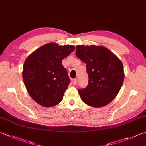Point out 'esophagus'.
I'll return each mask as SVG.
<instances>
[{
	"label": "esophagus",
	"mask_w": 146,
	"mask_h": 146,
	"mask_svg": "<svg viewBox=\"0 0 146 146\" xmlns=\"http://www.w3.org/2000/svg\"><path fill=\"white\" fill-rule=\"evenodd\" d=\"M72 83H73V84H74V85H76V84H77V83H78V80H77L76 79H73V81H72Z\"/></svg>",
	"instance_id": "1"
}]
</instances>
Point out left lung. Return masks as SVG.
<instances>
[{
    "instance_id": "1",
    "label": "left lung",
    "mask_w": 146,
    "mask_h": 146,
    "mask_svg": "<svg viewBox=\"0 0 146 146\" xmlns=\"http://www.w3.org/2000/svg\"><path fill=\"white\" fill-rule=\"evenodd\" d=\"M76 56L86 64L88 84L79 89L81 100L93 107H104L114 100L124 81L121 60L104 46L78 45Z\"/></svg>"
}]
</instances>
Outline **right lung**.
Masks as SVG:
<instances>
[{"mask_svg": "<svg viewBox=\"0 0 146 146\" xmlns=\"http://www.w3.org/2000/svg\"><path fill=\"white\" fill-rule=\"evenodd\" d=\"M75 49L72 45L48 43L33 52L25 61L22 76L30 97L44 107L62 100L70 83L62 60Z\"/></svg>", "mask_w": 146, "mask_h": 146, "instance_id": "add662e5", "label": "right lung"}]
</instances>
